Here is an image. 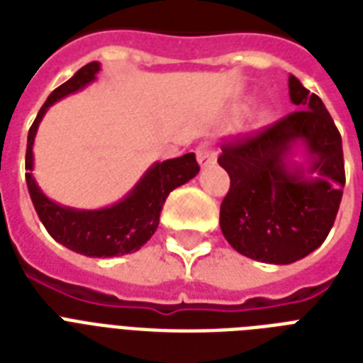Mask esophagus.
<instances>
[{"mask_svg": "<svg viewBox=\"0 0 363 363\" xmlns=\"http://www.w3.org/2000/svg\"><path fill=\"white\" fill-rule=\"evenodd\" d=\"M196 156H198V162L201 167H207L209 164H213L216 160V152L215 148L211 147L209 143H203V145H199L196 148Z\"/></svg>", "mask_w": 363, "mask_h": 363, "instance_id": "1", "label": "esophagus"}]
</instances>
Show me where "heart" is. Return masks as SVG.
<instances>
[{"label":"heart","mask_w":363,"mask_h":363,"mask_svg":"<svg viewBox=\"0 0 363 363\" xmlns=\"http://www.w3.org/2000/svg\"><path fill=\"white\" fill-rule=\"evenodd\" d=\"M262 118H267V115H265V113H262Z\"/></svg>","instance_id":"heart-1"}]
</instances>
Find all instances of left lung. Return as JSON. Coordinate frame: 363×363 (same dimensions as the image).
Segmentation results:
<instances>
[{"mask_svg":"<svg viewBox=\"0 0 363 363\" xmlns=\"http://www.w3.org/2000/svg\"><path fill=\"white\" fill-rule=\"evenodd\" d=\"M290 99L299 111L252 135L226 143L218 164L230 175L220 230L239 254L286 265L320 247L345 188L341 133L316 94L294 75ZM301 152L305 162L295 154Z\"/></svg>","mask_w":363,"mask_h":363,"instance_id":"left-lung-1","label":"left lung"}]
</instances>
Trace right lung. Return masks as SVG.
Masks as SVG:
<instances>
[{
    "label": "right lung",
    "instance_id": "obj_1",
    "mask_svg": "<svg viewBox=\"0 0 363 363\" xmlns=\"http://www.w3.org/2000/svg\"><path fill=\"white\" fill-rule=\"evenodd\" d=\"M99 69L101 67L98 62H90L48 96L35 122L28 131L26 182L33 207L41 218L43 226L50 233V238L73 252L92 256V258H113V256L135 252L152 238L160 224V213L165 198L177 186H182L184 182L198 175L199 165L194 152L184 154L181 158L156 162L148 167L147 173L131 188L128 196H124L118 203L104 209H73L47 198L31 175L37 128L50 105L88 86L90 82L96 81Z\"/></svg>",
    "mask_w": 363,
    "mask_h": 363
}]
</instances>
